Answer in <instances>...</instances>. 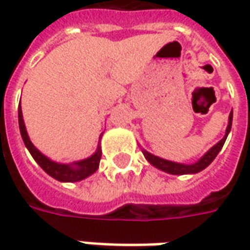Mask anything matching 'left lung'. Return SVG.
I'll return each mask as SVG.
<instances>
[{"mask_svg":"<svg viewBox=\"0 0 250 250\" xmlns=\"http://www.w3.org/2000/svg\"><path fill=\"white\" fill-rule=\"evenodd\" d=\"M231 120H233V112H230L229 115V125H228V128H226L225 136L221 139L215 146H213L210 148L209 151L205 154L204 157L199 159L198 162L194 163V165H181V163L170 162V161H166V159H162V158H158L155 155H152L150 152L143 151L145 157L148 162L151 163L152 166H155L159 170H163L168 174H174V175H182V174H195L202 171L204 168H206L209 166L210 163L214 161V158L217 157V154L220 152V150L224 146V143L226 141V136L229 134V131L231 128Z\"/></svg>","mask_w":250,"mask_h":250,"instance_id":"obj_1","label":"left lung"}]
</instances>
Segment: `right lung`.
Masks as SVG:
<instances>
[{
    "mask_svg": "<svg viewBox=\"0 0 250 250\" xmlns=\"http://www.w3.org/2000/svg\"><path fill=\"white\" fill-rule=\"evenodd\" d=\"M19 125L20 131H21V136L24 141L25 146L29 150L32 157L36 162L40 165V167L49 174L52 178L57 179L60 182H77L82 179L87 178L91 174H93L99 168V163H100V158H102V151L98 148V151L93 154L92 157L80 161V162L75 163V166H69V165H60V163L52 162L51 159L44 157L37 148H36L32 142L28 138L26 130H25L24 119H22V112H21V107L19 105Z\"/></svg>",
    "mask_w": 250,
    "mask_h": 250,
    "instance_id": "obj_1",
    "label": "right lung"
}]
</instances>
